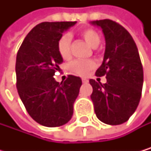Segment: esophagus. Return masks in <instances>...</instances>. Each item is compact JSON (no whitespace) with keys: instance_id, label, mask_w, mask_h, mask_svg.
<instances>
[{"instance_id":"34e87169","label":"esophagus","mask_w":151,"mask_h":151,"mask_svg":"<svg viewBox=\"0 0 151 151\" xmlns=\"http://www.w3.org/2000/svg\"><path fill=\"white\" fill-rule=\"evenodd\" d=\"M88 81H89L87 80L86 78H82V82H83V83H87V82H88Z\"/></svg>"}]
</instances>
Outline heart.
<instances>
[{"label":"heart","mask_w":151,"mask_h":151,"mask_svg":"<svg viewBox=\"0 0 151 151\" xmlns=\"http://www.w3.org/2000/svg\"><path fill=\"white\" fill-rule=\"evenodd\" d=\"M81 38L91 48H97L101 43V37L99 33L91 28H86L81 32ZM58 52L63 60H69L70 58V38L68 35H63L57 44ZM95 67L93 60H75L70 63V70L80 76H85L91 70Z\"/></svg>","instance_id":"obj_1"}]
</instances>
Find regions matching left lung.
Returning a JSON list of instances; mask_svg holds the SVG:
<instances>
[{
	"mask_svg": "<svg viewBox=\"0 0 151 151\" xmlns=\"http://www.w3.org/2000/svg\"><path fill=\"white\" fill-rule=\"evenodd\" d=\"M101 27L105 39L103 61L96 76L106 75L101 84L90 80L91 101L97 118L109 125L122 124L135 112L143 86V68L139 50L129 32L111 20L91 22Z\"/></svg>",
	"mask_w": 151,
	"mask_h": 151,
	"instance_id": "obj_1",
	"label": "left lung"
}]
</instances>
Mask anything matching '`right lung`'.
I'll use <instances>...</instances> for the list:
<instances>
[{
    "label": "right lung",
    "mask_w": 151,
    "mask_h": 151,
    "mask_svg": "<svg viewBox=\"0 0 151 151\" xmlns=\"http://www.w3.org/2000/svg\"><path fill=\"white\" fill-rule=\"evenodd\" d=\"M77 22H42L27 34L16 57L17 90L28 113L45 127L66 124L82 84L80 77L69 75L60 84L53 76L63 59L57 44L62 34Z\"/></svg>",
    "instance_id": "obj_1"
}]
</instances>
